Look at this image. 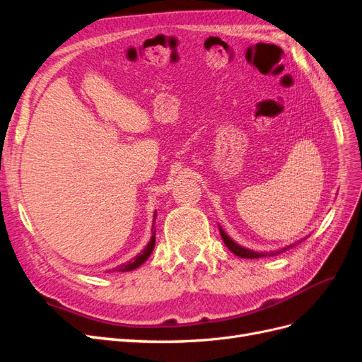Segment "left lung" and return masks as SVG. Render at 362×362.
<instances>
[{"label":"left lung","instance_id":"left-lung-1","mask_svg":"<svg viewBox=\"0 0 362 362\" xmlns=\"http://www.w3.org/2000/svg\"><path fill=\"white\" fill-rule=\"evenodd\" d=\"M221 235H222V238H223V243L228 246V249L231 250L233 254H235L237 257H240V258H259V257L267 255V254H258V252L249 250V249H245V247H242L240 245H237L235 242H233V240L225 234V231H223L222 228H221ZM281 252H282V250H281ZM276 254H279V252H276ZM270 255H273V252H272Z\"/></svg>","mask_w":362,"mask_h":362}]
</instances>
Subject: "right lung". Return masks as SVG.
Listing matches in <instances>:
<instances>
[{
	"mask_svg": "<svg viewBox=\"0 0 362 362\" xmlns=\"http://www.w3.org/2000/svg\"><path fill=\"white\" fill-rule=\"evenodd\" d=\"M154 246H156V231L152 233L151 242L148 243V246H146L144 250H141L137 257H134L133 259H129L128 262H125V264H122V266H117V267L113 269V270H116V272H128V270L137 269L139 266L144 264V262L149 258V255L152 254V250H154ZM113 270H110V272H113Z\"/></svg>",
	"mask_w": 362,
	"mask_h": 362,
	"instance_id": "add662e5",
	"label": "right lung"
}]
</instances>
